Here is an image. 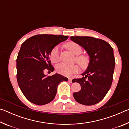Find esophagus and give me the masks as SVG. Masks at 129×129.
<instances>
[{
	"label": "esophagus",
	"instance_id": "1",
	"mask_svg": "<svg viewBox=\"0 0 129 129\" xmlns=\"http://www.w3.org/2000/svg\"><path fill=\"white\" fill-rule=\"evenodd\" d=\"M68 81L70 82H72V78H68Z\"/></svg>",
	"mask_w": 129,
	"mask_h": 129
}]
</instances>
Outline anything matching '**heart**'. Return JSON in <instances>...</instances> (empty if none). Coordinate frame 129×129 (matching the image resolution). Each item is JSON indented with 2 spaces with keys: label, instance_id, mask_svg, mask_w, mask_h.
I'll use <instances>...</instances> for the list:
<instances>
[{
  "label": "heart",
  "instance_id": "1",
  "mask_svg": "<svg viewBox=\"0 0 129 129\" xmlns=\"http://www.w3.org/2000/svg\"><path fill=\"white\" fill-rule=\"evenodd\" d=\"M65 46L74 54L77 55L76 59L81 68L83 69H86L89 65L90 59L85 54H80L82 52V48L80 45L75 42H69ZM50 60L53 63L58 62L60 60L59 48L58 46L54 47L52 49L50 53ZM79 70L80 67L77 64L69 65L67 63L62 62L56 66L57 72L61 75L66 76H69L74 73H77Z\"/></svg>",
  "mask_w": 129,
  "mask_h": 129
}]
</instances>
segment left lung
Returning a JSON list of instances; mask_svg holds the SVG:
<instances>
[{
    "instance_id": "8db88e82",
    "label": "left lung",
    "mask_w": 129,
    "mask_h": 129,
    "mask_svg": "<svg viewBox=\"0 0 129 129\" xmlns=\"http://www.w3.org/2000/svg\"><path fill=\"white\" fill-rule=\"evenodd\" d=\"M71 40L81 46L90 58L82 77L72 80L81 87L73 97L81 104L93 105L104 99L112 85L115 63L113 49L106 41L93 37L71 36Z\"/></svg>"
}]
</instances>
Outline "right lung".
<instances>
[{
  "label": "right lung",
  "instance_id": "obj_1",
  "mask_svg": "<svg viewBox=\"0 0 129 129\" xmlns=\"http://www.w3.org/2000/svg\"><path fill=\"white\" fill-rule=\"evenodd\" d=\"M68 36L37 35L21 45L16 59L17 81L20 90L28 101L38 105L49 103L55 97L57 86L68 78L60 74L48 76L47 69L53 72L49 55L52 49Z\"/></svg>",
  "mask_w": 129,
  "mask_h": 129
}]
</instances>
